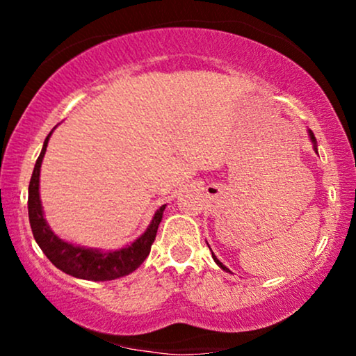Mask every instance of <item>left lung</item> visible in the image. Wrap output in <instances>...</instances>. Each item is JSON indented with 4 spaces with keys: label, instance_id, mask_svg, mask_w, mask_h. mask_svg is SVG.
Segmentation results:
<instances>
[{
    "label": "left lung",
    "instance_id": "8db88e82",
    "mask_svg": "<svg viewBox=\"0 0 356 356\" xmlns=\"http://www.w3.org/2000/svg\"><path fill=\"white\" fill-rule=\"evenodd\" d=\"M308 136H309V140H312V144H313V149H314V152H316L318 154V149H316V138H314V134L312 132V130H308ZM212 259H214L216 261V264H218V266L220 268V269H222V271H226V273H231L229 271V269H227L226 266H224V264L222 263H220V261L218 259V257H216L214 254H212Z\"/></svg>",
    "mask_w": 356,
    "mask_h": 356
}]
</instances>
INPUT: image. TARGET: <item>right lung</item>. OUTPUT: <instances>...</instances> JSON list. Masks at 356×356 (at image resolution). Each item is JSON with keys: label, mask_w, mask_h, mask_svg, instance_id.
Here are the masks:
<instances>
[{"label": "right lung", "mask_w": 356, "mask_h": 356, "mask_svg": "<svg viewBox=\"0 0 356 356\" xmlns=\"http://www.w3.org/2000/svg\"><path fill=\"white\" fill-rule=\"evenodd\" d=\"M51 132L44 138L43 149L40 152V157L36 159L30 187H28V218H30V226L31 231H33L36 244L60 271L80 277V280L110 281L130 275L149 256L155 236H157L159 224H161L162 216H164L165 204L155 211L154 218L144 234L138 236L129 246L115 249V251H102V249L97 248L76 246V244L58 238L51 231V227L48 226L47 219H44L42 199H40V169H42V162Z\"/></svg>", "instance_id": "right-lung-1"}]
</instances>
